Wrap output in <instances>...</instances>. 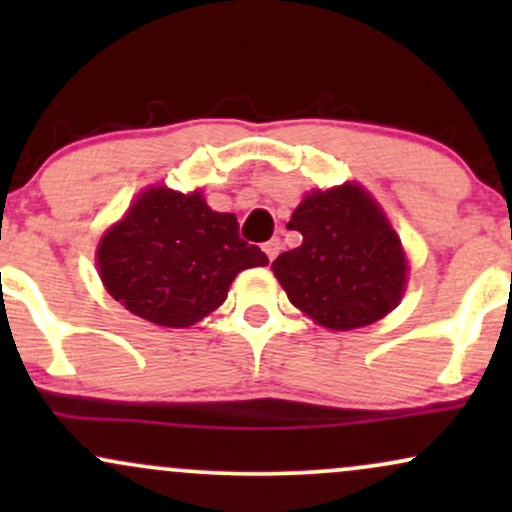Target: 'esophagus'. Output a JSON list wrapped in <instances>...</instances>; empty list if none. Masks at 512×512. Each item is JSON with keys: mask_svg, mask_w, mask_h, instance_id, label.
<instances>
[{"mask_svg": "<svg viewBox=\"0 0 512 512\" xmlns=\"http://www.w3.org/2000/svg\"><path fill=\"white\" fill-rule=\"evenodd\" d=\"M279 250H281V240L279 238H272V240H269V243H264V252H267L269 262H272L274 257L279 255Z\"/></svg>", "mask_w": 512, "mask_h": 512, "instance_id": "34e87169", "label": "esophagus"}]
</instances>
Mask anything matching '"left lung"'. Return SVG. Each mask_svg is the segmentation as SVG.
I'll return each mask as SVG.
<instances>
[{
  "label": "left lung",
  "instance_id": "obj_1",
  "mask_svg": "<svg viewBox=\"0 0 512 512\" xmlns=\"http://www.w3.org/2000/svg\"><path fill=\"white\" fill-rule=\"evenodd\" d=\"M303 243L272 262L289 301L327 330L373 325L402 301L407 255L383 209L356 182L315 190L289 221Z\"/></svg>",
  "mask_w": 512,
  "mask_h": 512
}]
</instances>
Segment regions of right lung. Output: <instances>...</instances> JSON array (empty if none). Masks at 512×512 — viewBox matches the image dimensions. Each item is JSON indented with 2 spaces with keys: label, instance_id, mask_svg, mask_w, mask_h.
<instances>
[{
  "label": "right lung",
  "instance_id": "1",
  "mask_svg": "<svg viewBox=\"0 0 512 512\" xmlns=\"http://www.w3.org/2000/svg\"><path fill=\"white\" fill-rule=\"evenodd\" d=\"M103 286L132 315L190 327L226 301L231 281L267 255L238 233L233 214L211 211L202 192L158 185L134 199L96 250Z\"/></svg>",
  "mask_w": 512,
  "mask_h": 512
}]
</instances>
